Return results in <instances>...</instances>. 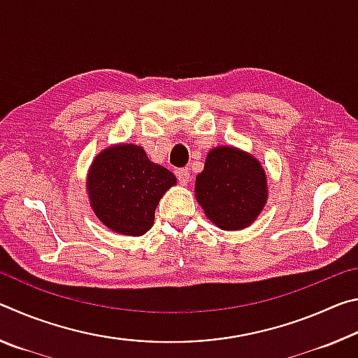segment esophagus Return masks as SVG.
<instances>
[{
  "label": "esophagus",
  "mask_w": 358,
  "mask_h": 358,
  "mask_svg": "<svg viewBox=\"0 0 358 358\" xmlns=\"http://www.w3.org/2000/svg\"><path fill=\"white\" fill-rule=\"evenodd\" d=\"M177 178H178V181H180L181 185H187V183H189V180H191L189 171H187V169H178V171H177Z\"/></svg>",
  "instance_id": "1"
}]
</instances>
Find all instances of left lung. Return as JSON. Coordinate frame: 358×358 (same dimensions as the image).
Instances as JSON below:
<instances>
[{
	"label": "left lung",
	"instance_id": "1",
	"mask_svg": "<svg viewBox=\"0 0 358 358\" xmlns=\"http://www.w3.org/2000/svg\"><path fill=\"white\" fill-rule=\"evenodd\" d=\"M196 197L205 215L224 230L245 229L266 201V177L252 156L237 148L211 150L196 177Z\"/></svg>",
	"mask_w": 358,
	"mask_h": 358
}]
</instances>
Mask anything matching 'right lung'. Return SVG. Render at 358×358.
Here are the masks:
<instances>
[{"label":"right lung","instance_id":"add662e5","mask_svg":"<svg viewBox=\"0 0 358 358\" xmlns=\"http://www.w3.org/2000/svg\"><path fill=\"white\" fill-rule=\"evenodd\" d=\"M166 167L151 162L137 145L102 151L88 173L87 187L96 216L113 232L143 235L155 222V210L175 185Z\"/></svg>","mask_w":358,"mask_h":358}]
</instances>
